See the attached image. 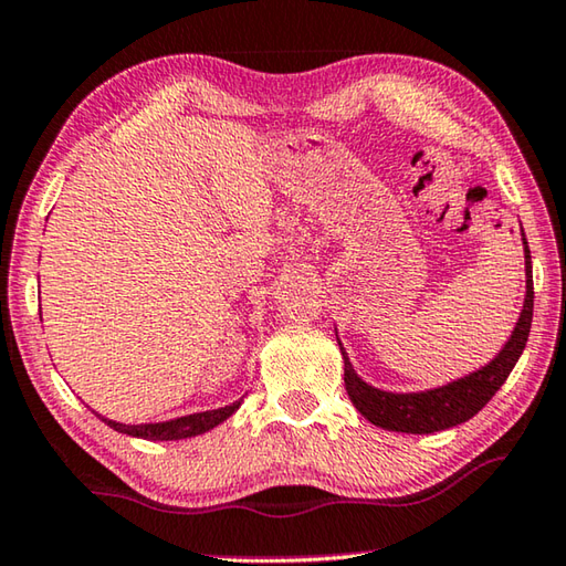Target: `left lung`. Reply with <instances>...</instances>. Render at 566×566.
<instances>
[{
    "label": "left lung",
    "mask_w": 566,
    "mask_h": 566,
    "mask_svg": "<svg viewBox=\"0 0 566 566\" xmlns=\"http://www.w3.org/2000/svg\"><path fill=\"white\" fill-rule=\"evenodd\" d=\"M524 242V272H526V294L524 306L512 337L506 339L502 352L496 357L484 364L482 369L472 371L462 379L449 381L444 387L424 389V391H409V395H397V391L377 389L364 381L357 371H354L352 361L344 352L342 342V357H344V387L352 405L357 407L364 419H369L371 424L389 432H407V434H432L442 432V429L457 427L462 421L472 419L486 401H490L500 387L510 377L514 364L520 361L522 352L526 347L532 329V310H534V282H532V254L526 247V239L522 232Z\"/></svg>",
    "instance_id": "8db88e82"
}]
</instances>
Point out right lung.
I'll return each instance as SVG.
<instances>
[{"label":"right lung","mask_w":566,"mask_h":566,"mask_svg":"<svg viewBox=\"0 0 566 566\" xmlns=\"http://www.w3.org/2000/svg\"><path fill=\"white\" fill-rule=\"evenodd\" d=\"M242 401H234V405L222 407V409H209V411H197V415H187V417H177L169 421H155V424H122V421H114L97 415L104 424H109L114 432L129 434V437H139V439H149V442H175V439H187V437H197L205 434L209 429H214L217 424H222L224 419H229L239 409Z\"/></svg>","instance_id":"1"}]
</instances>
